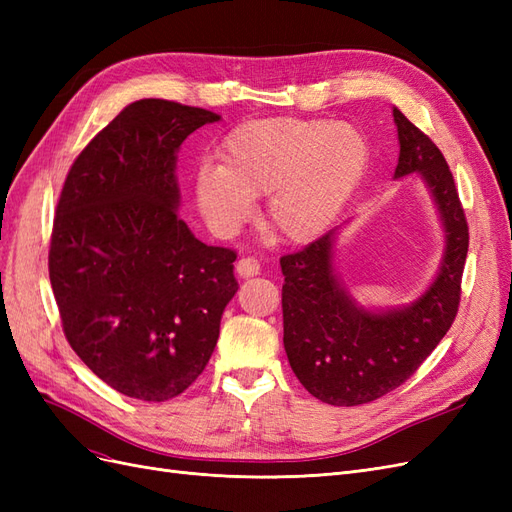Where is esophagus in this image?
<instances>
[{"mask_svg":"<svg viewBox=\"0 0 512 512\" xmlns=\"http://www.w3.org/2000/svg\"><path fill=\"white\" fill-rule=\"evenodd\" d=\"M237 273H239V277H254V275H258L260 273L258 260H254V258H241L237 262Z\"/></svg>","mask_w":512,"mask_h":512,"instance_id":"1","label":"esophagus"}]
</instances>
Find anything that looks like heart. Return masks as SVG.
Returning a JSON list of instances; mask_svg holds the SVG:
<instances>
[{"mask_svg":"<svg viewBox=\"0 0 512 512\" xmlns=\"http://www.w3.org/2000/svg\"><path fill=\"white\" fill-rule=\"evenodd\" d=\"M369 164L361 128L346 121L273 117L230 130L220 166L203 164L194 198L209 226L230 235L267 196L265 224L288 243H312L342 215Z\"/></svg>","mask_w":512,"mask_h":512,"instance_id":"b5f03b06","label":"heart"}]
</instances>
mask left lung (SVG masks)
Wrapping results in <instances>:
<instances>
[{
  "label": "left lung",
  "instance_id": "obj_1",
  "mask_svg": "<svg viewBox=\"0 0 512 512\" xmlns=\"http://www.w3.org/2000/svg\"><path fill=\"white\" fill-rule=\"evenodd\" d=\"M395 179L418 175L436 205L444 252L429 288L408 305L369 309L335 271L337 230L280 260L284 348L294 376L331 406H361L404 384L451 329L459 307L468 222L453 173L431 138L393 108Z\"/></svg>",
  "mask_w": 512,
  "mask_h": 512
}]
</instances>
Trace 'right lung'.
Segmentation results:
<instances>
[{"label": "right lung", "mask_w": 512, "mask_h": 512, "mask_svg": "<svg viewBox=\"0 0 512 512\" xmlns=\"http://www.w3.org/2000/svg\"><path fill=\"white\" fill-rule=\"evenodd\" d=\"M220 121L205 108L128 104L74 160L61 190L49 275L72 350L115 391L166 401L203 374L237 254L179 218L177 151Z\"/></svg>", "instance_id": "obj_1"}]
</instances>
